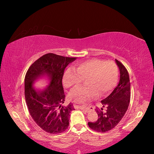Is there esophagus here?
I'll use <instances>...</instances> for the list:
<instances>
[{
  "label": "esophagus",
  "instance_id": "34e87169",
  "mask_svg": "<svg viewBox=\"0 0 154 154\" xmlns=\"http://www.w3.org/2000/svg\"><path fill=\"white\" fill-rule=\"evenodd\" d=\"M79 109L81 110H82L83 111H84V112H89L90 109H87V108H83V107H79Z\"/></svg>",
  "mask_w": 154,
  "mask_h": 154
}]
</instances>
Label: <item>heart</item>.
<instances>
[{"instance_id":"obj_1","label":"heart","mask_w":154,"mask_h":154,"mask_svg":"<svg viewBox=\"0 0 154 154\" xmlns=\"http://www.w3.org/2000/svg\"><path fill=\"white\" fill-rule=\"evenodd\" d=\"M119 76V69L112 61L106 62L99 59H93L82 62L73 69L65 72L63 84L66 87L79 85L86 80L87 87H75L69 95L74 102L84 103L87 100L100 95L109 94L116 86Z\"/></svg>"}]
</instances>
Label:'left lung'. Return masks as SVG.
<instances>
[{"mask_svg":"<svg viewBox=\"0 0 154 154\" xmlns=\"http://www.w3.org/2000/svg\"><path fill=\"white\" fill-rule=\"evenodd\" d=\"M120 70L119 84L110 95L101 100L106 111L97 110L98 120L94 122H88L91 129L99 132H105L114 128L127 111L130 100V82L126 67L119 61L115 60Z\"/></svg>","mask_w":154,"mask_h":154,"instance_id":"left-lung-1","label":"left lung"}]
</instances>
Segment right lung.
Returning a JSON list of instances; mask_svg holds the SVG:
<instances>
[{
    "label": "right lung",
    "mask_w": 154,
    "mask_h": 154,
    "mask_svg": "<svg viewBox=\"0 0 154 154\" xmlns=\"http://www.w3.org/2000/svg\"><path fill=\"white\" fill-rule=\"evenodd\" d=\"M76 59L47 54L32 63L26 74L24 94L29 112L46 132L57 134L69 126L70 113L75 109L73 104L63 105L65 96L62 78L65 69ZM42 78L48 80L47 87L35 90V83Z\"/></svg>",
    "instance_id": "add662e5"
}]
</instances>
